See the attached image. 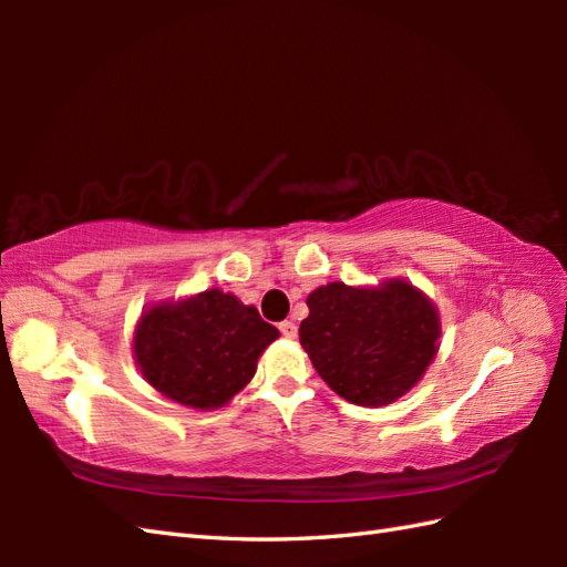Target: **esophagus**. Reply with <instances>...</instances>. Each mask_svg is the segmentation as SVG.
I'll use <instances>...</instances> for the list:
<instances>
[{
    "label": "esophagus",
    "instance_id": "esophagus-1",
    "mask_svg": "<svg viewBox=\"0 0 567 567\" xmlns=\"http://www.w3.org/2000/svg\"><path fill=\"white\" fill-rule=\"evenodd\" d=\"M280 333L285 336V339H297V327H295V321H282L280 323Z\"/></svg>",
    "mask_w": 567,
    "mask_h": 567
}]
</instances>
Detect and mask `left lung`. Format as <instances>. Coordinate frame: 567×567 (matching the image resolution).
<instances>
[{"instance_id": "8db88e82", "label": "left lung", "mask_w": 567, "mask_h": 567, "mask_svg": "<svg viewBox=\"0 0 567 567\" xmlns=\"http://www.w3.org/2000/svg\"><path fill=\"white\" fill-rule=\"evenodd\" d=\"M307 307L299 343L321 380L351 404L400 400L439 351V311L406 280L378 287L329 282L307 297Z\"/></svg>"}]
</instances>
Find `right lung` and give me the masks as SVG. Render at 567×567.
Instances as JSON below:
<instances>
[{
	"instance_id": "add662e5",
	"label": "right lung",
	"mask_w": 567,
	"mask_h": 567,
	"mask_svg": "<svg viewBox=\"0 0 567 567\" xmlns=\"http://www.w3.org/2000/svg\"><path fill=\"white\" fill-rule=\"evenodd\" d=\"M277 336L256 307L214 287L143 311L134 358L146 382L167 400L219 409L256 375L260 353Z\"/></svg>"
}]
</instances>
